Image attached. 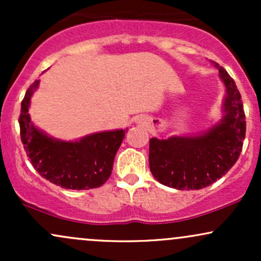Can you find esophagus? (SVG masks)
<instances>
[{
	"label": "esophagus",
	"instance_id": "esophagus-1",
	"mask_svg": "<svg viewBox=\"0 0 261 261\" xmlns=\"http://www.w3.org/2000/svg\"><path fill=\"white\" fill-rule=\"evenodd\" d=\"M139 122H140V124H145V122H143V119H141V120H139Z\"/></svg>",
	"mask_w": 261,
	"mask_h": 261
}]
</instances>
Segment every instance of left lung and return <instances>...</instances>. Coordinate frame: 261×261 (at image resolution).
Returning <instances> with one entry per match:
<instances>
[{
  "label": "left lung",
  "instance_id": "8db88e82",
  "mask_svg": "<svg viewBox=\"0 0 261 261\" xmlns=\"http://www.w3.org/2000/svg\"><path fill=\"white\" fill-rule=\"evenodd\" d=\"M226 86L223 118L196 136L149 140V169L161 184L178 190H199L214 184L234 166L243 147L245 114L241 93L228 72L218 64Z\"/></svg>",
  "mask_w": 261,
  "mask_h": 261
}]
</instances>
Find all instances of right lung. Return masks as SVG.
Here are the masks:
<instances>
[{
	"label": "right lung",
	"mask_w": 261,
	"mask_h": 261,
	"mask_svg": "<svg viewBox=\"0 0 261 261\" xmlns=\"http://www.w3.org/2000/svg\"><path fill=\"white\" fill-rule=\"evenodd\" d=\"M39 80L27 91L19 115L20 139L34 169L46 180L71 190L99 188L109 179L125 130L103 131L77 141H61L33 125L29 106Z\"/></svg>",
	"instance_id": "1"
}]
</instances>
